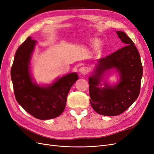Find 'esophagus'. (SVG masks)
I'll list each match as a JSON object with an SVG mask.
<instances>
[{
  "label": "esophagus",
  "instance_id": "1",
  "mask_svg": "<svg viewBox=\"0 0 154 154\" xmlns=\"http://www.w3.org/2000/svg\"><path fill=\"white\" fill-rule=\"evenodd\" d=\"M88 70L86 67H82L80 69V70H79V72H80V73L82 74V75H86V74L88 73Z\"/></svg>",
  "mask_w": 154,
  "mask_h": 154
}]
</instances>
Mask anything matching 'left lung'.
<instances>
[{
    "instance_id": "8db88e82",
    "label": "left lung",
    "mask_w": 154,
    "mask_h": 154,
    "mask_svg": "<svg viewBox=\"0 0 154 154\" xmlns=\"http://www.w3.org/2000/svg\"><path fill=\"white\" fill-rule=\"evenodd\" d=\"M119 38L125 46L98 60L94 74L90 76V102L97 113L114 116L123 113L132 105L140 93L143 66L140 55L133 41L123 31H118ZM115 68L120 74L117 85L104 88L97 87L104 72Z\"/></svg>"
}]
</instances>
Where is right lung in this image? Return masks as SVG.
<instances>
[{"instance_id": "1", "label": "right lung", "mask_w": 154, "mask_h": 154, "mask_svg": "<svg viewBox=\"0 0 154 154\" xmlns=\"http://www.w3.org/2000/svg\"><path fill=\"white\" fill-rule=\"evenodd\" d=\"M36 42L27 37L16 51L11 69L13 91L17 102L27 112L36 119H53L63 112L69 91L78 75L70 73L48 87L32 83L29 66Z\"/></svg>"}]
</instances>
